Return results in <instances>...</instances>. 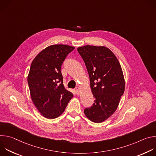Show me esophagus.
<instances>
[{
	"mask_svg": "<svg viewBox=\"0 0 156 156\" xmlns=\"http://www.w3.org/2000/svg\"><path fill=\"white\" fill-rule=\"evenodd\" d=\"M75 93L77 95L80 94V89L78 87H76L75 88Z\"/></svg>",
	"mask_w": 156,
	"mask_h": 156,
	"instance_id": "1",
	"label": "esophagus"
}]
</instances>
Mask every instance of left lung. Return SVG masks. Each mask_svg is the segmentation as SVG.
Masks as SVG:
<instances>
[{"label": "left lung", "instance_id": "1", "mask_svg": "<svg viewBox=\"0 0 156 156\" xmlns=\"http://www.w3.org/2000/svg\"><path fill=\"white\" fill-rule=\"evenodd\" d=\"M77 51L83 59L96 99L84 113L94 123H101L117 110L125 91V79L120 64L109 49L104 46H84Z\"/></svg>", "mask_w": 156, "mask_h": 156}]
</instances>
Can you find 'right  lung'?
<instances>
[{
  "mask_svg": "<svg viewBox=\"0 0 156 156\" xmlns=\"http://www.w3.org/2000/svg\"><path fill=\"white\" fill-rule=\"evenodd\" d=\"M74 47L55 44L40 52L33 60L28 83L31 99L41 114L54 119L63 112L73 94L65 88L62 64Z\"/></svg>",
  "mask_w": 156,
  "mask_h": 156,
  "instance_id": "add662e5",
  "label": "right lung"
}]
</instances>
